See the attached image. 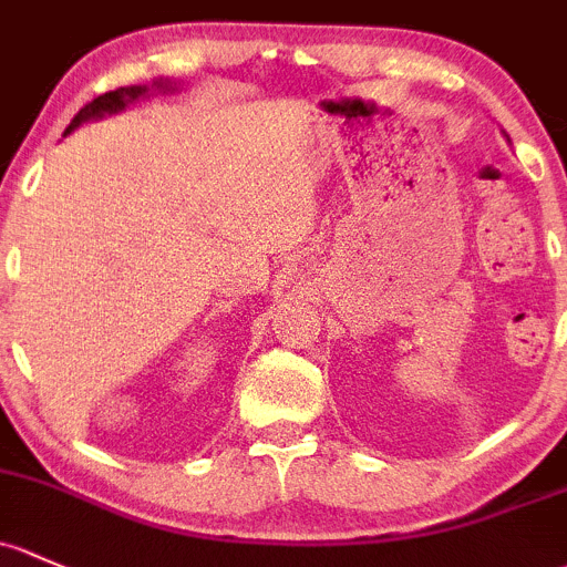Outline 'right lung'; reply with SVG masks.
Here are the masks:
<instances>
[{"label":"right lung","mask_w":567,"mask_h":567,"mask_svg":"<svg viewBox=\"0 0 567 567\" xmlns=\"http://www.w3.org/2000/svg\"><path fill=\"white\" fill-rule=\"evenodd\" d=\"M157 86H171V83L159 81ZM143 94H146V86H127V89H116V92L100 94V97L92 100V103H89L86 109H81L79 113H75V118H73V122H70V127L64 130V135L73 133V130L79 127L81 122H86V118L103 116V113H116V111H122L124 105L133 103V100L143 97Z\"/></svg>","instance_id":"obj_1"}]
</instances>
